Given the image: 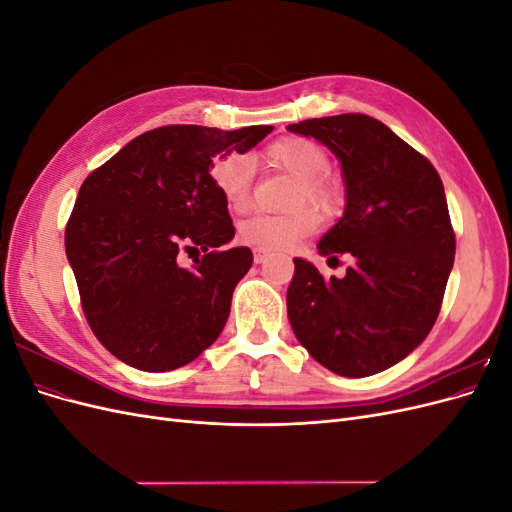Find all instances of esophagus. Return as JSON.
Here are the masks:
<instances>
[{
  "label": "esophagus",
  "instance_id": "34e87169",
  "mask_svg": "<svg viewBox=\"0 0 512 512\" xmlns=\"http://www.w3.org/2000/svg\"><path fill=\"white\" fill-rule=\"evenodd\" d=\"M269 258V254L267 252H262V250H256L254 252V260H256V265H262V262H265Z\"/></svg>",
  "mask_w": 512,
  "mask_h": 512
}]
</instances>
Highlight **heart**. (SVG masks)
<instances>
[{"label": "heart", "instance_id": "1", "mask_svg": "<svg viewBox=\"0 0 512 512\" xmlns=\"http://www.w3.org/2000/svg\"><path fill=\"white\" fill-rule=\"evenodd\" d=\"M265 160L282 173L297 179L290 207L312 205L320 213H333L342 203V190L339 185L324 177L322 173L329 166L327 153L314 141L301 136H286L267 147ZM213 181L226 198L230 209L245 211L252 200V164L247 158L232 156L220 158L213 166ZM318 220L309 209H297L286 215H254V218L241 222L239 239L262 252L292 250L305 237L314 232Z\"/></svg>", "mask_w": 512, "mask_h": 512}]
</instances>
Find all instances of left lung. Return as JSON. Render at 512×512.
Returning <instances> with one entry per match:
<instances>
[{
  "instance_id": "1",
  "label": "left lung",
  "mask_w": 512,
  "mask_h": 512,
  "mask_svg": "<svg viewBox=\"0 0 512 512\" xmlns=\"http://www.w3.org/2000/svg\"><path fill=\"white\" fill-rule=\"evenodd\" d=\"M342 162L346 209L318 243L352 258L324 280L294 258L288 320L314 359L346 378L378 374L421 346L436 322L455 260V232L433 164L382 121L346 113L288 126Z\"/></svg>"
}]
</instances>
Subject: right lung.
<instances>
[{
    "mask_svg": "<svg viewBox=\"0 0 512 512\" xmlns=\"http://www.w3.org/2000/svg\"><path fill=\"white\" fill-rule=\"evenodd\" d=\"M271 130L156 128L83 181L66 226V256L91 331L119 361L170 371L220 337L232 290L254 256L250 247L218 250L235 226L211 168ZM192 249L206 254L183 268L180 254Z\"/></svg>",
    "mask_w": 512,
    "mask_h": 512,
    "instance_id": "add662e5",
    "label": "right lung"
}]
</instances>
